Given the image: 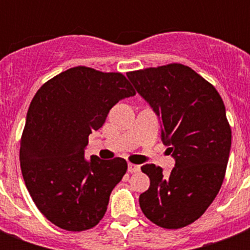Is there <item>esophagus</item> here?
I'll return each mask as SVG.
<instances>
[{"instance_id": "34e87169", "label": "esophagus", "mask_w": 250, "mask_h": 250, "mask_svg": "<svg viewBox=\"0 0 250 250\" xmlns=\"http://www.w3.org/2000/svg\"><path fill=\"white\" fill-rule=\"evenodd\" d=\"M128 171L129 172H137V171H140V165L128 164Z\"/></svg>"}]
</instances>
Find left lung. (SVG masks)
<instances>
[{
	"mask_svg": "<svg viewBox=\"0 0 250 250\" xmlns=\"http://www.w3.org/2000/svg\"><path fill=\"white\" fill-rule=\"evenodd\" d=\"M127 76L162 121L161 137L175 158L167 176L156 165L141 167L150 186L140 208L154 225L182 229L205 213L225 179L232 137L225 104L213 84L182 63Z\"/></svg>",
	"mask_w": 250,
	"mask_h": 250,
	"instance_id": "left-lung-1",
	"label": "left lung"
}]
</instances>
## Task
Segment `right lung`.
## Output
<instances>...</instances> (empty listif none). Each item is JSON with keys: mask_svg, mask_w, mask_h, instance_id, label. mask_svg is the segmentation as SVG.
I'll use <instances>...</instances> for the list:
<instances>
[{"mask_svg": "<svg viewBox=\"0 0 250 250\" xmlns=\"http://www.w3.org/2000/svg\"><path fill=\"white\" fill-rule=\"evenodd\" d=\"M135 93L121 72L78 66L48 80L35 94L21 139V175L37 209L57 227L85 231L105 215L127 162L97 156L86 161L84 149L110 109Z\"/></svg>", "mask_w": 250, "mask_h": 250, "instance_id": "add662e5", "label": "right lung"}]
</instances>
